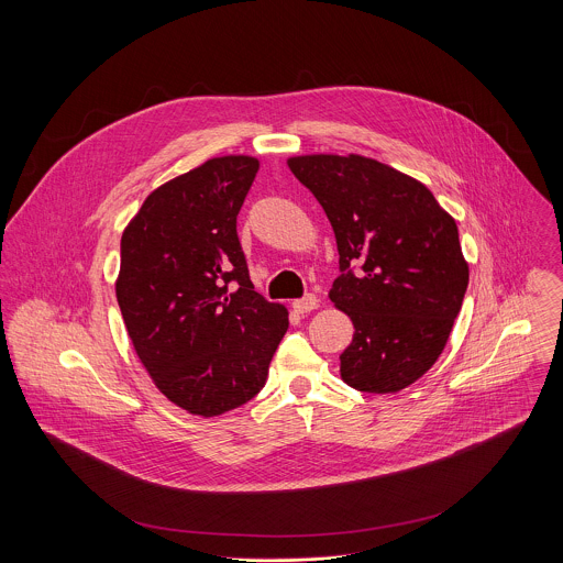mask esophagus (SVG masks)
<instances>
[{
  "label": "esophagus",
  "instance_id": "1",
  "mask_svg": "<svg viewBox=\"0 0 563 563\" xmlns=\"http://www.w3.org/2000/svg\"><path fill=\"white\" fill-rule=\"evenodd\" d=\"M292 308H295L299 314H308V312H312V310L319 308V297H317V295H306L303 299L292 301Z\"/></svg>",
  "mask_w": 563,
  "mask_h": 563
}]
</instances>
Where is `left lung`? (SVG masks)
<instances>
[{
	"label": "left lung",
	"instance_id": "left-lung-1",
	"mask_svg": "<svg viewBox=\"0 0 563 563\" xmlns=\"http://www.w3.org/2000/svg\"><path fill=\"white\" fill-rule=\"evenodd\" d=\"M288 166L335 234L329 299L355 327L340 375L360 393H399L435 364L462 310L468 264L457 225L424 184L388 164L321 154Z\"/></svg>",
	"mask_w": 563,
	"mask_h": 563
}]
</instances>
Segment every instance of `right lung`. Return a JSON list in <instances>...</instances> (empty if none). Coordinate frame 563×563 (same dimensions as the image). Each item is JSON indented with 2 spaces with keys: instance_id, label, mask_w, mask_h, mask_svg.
Returning a JSON list of instances; mask_svg holds the SVG:
<instances>
[{
  "instance_id": "obj_1",
  "label": "right lung",
  "mask_w": 563,
  "mask_h": 563,
  "mask_svg": "<svg viewBox=\"0 0 563 563\" xmlns=\"http://www.w3.org/2000/svg\"><path fill=\"white\" fill-rule=\"evenodd\" d=\"M260 162L223 156L162 184L121 236L117 301L168 401L219 416L251 401L288 310L253 290L236 217Z\"/></svg>"
}]
</instances>
